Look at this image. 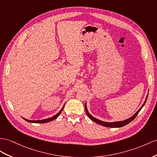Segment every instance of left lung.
<instances>
[{"instance_id": "1", "label": "left lung", "mask_w": 157, "mask_h": 157, "mask_svg": "<svg viewBox=\"0 0 157 157\" xmlns=\"http://www.w3.org/2000/svg\"><path fill=\"white\" fill-rule=\"evenodd\" d=\"M147 98H148V95L147 96V98L145 99V101H144V103L143 104V105L140 107V109L136 112V113L132 116V117H131L130 118H128L126 120H124V121H115V122H111V123H109V122H105V121H102L101 120H99L98 119H96L95 117H94L93 116L91 115L90 113L88 112V110H87V105H86V103L85 104V110H86V114L89 117V118L93 121L95 122L98 123L99 124H101V125L102 126H104V127H113V128H117V127H123L124 125H126V124H128L130 122H131L132 120H133L135 117L136 116L138 115V113H139V111H140V109H142L143 107L144 106V104H145L146 103V101L147 99Z\"/></svg>"}]
</instances>
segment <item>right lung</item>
<instances>
[{
  "instance_id": "1",
  "label": "right lung",
  "mask_w": 157,
  "mask_h": 157,
  "mask_svg": "<svg viewBox=\"0 0 157 157\" xmlns=\"http://www.w3.org/2000/svg\"><path fill=\"white\" fill-rule=\"evenodd\" d=\"M63 107H64V105H63V107L62 108V109L60 110V111L58 112V113H57V114H56V115L53 116V117H50V118H48V119H42V120H36V121L29 120V119H26L24 118V117H22V118H23L24 119H25V121H26L29 122V123H48V122H50V121H53V120H54L55 119L57 118V117H58V116L59 115V114L61 113V112L62 111V110H63Z\"/></svg>"
}]
</instances>
